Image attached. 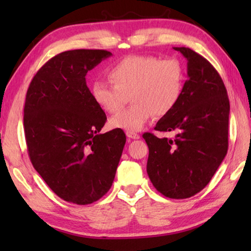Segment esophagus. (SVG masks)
Returning a JSON list of instances; mask_svg holds the SVG:
<instances>
[{
	"label": "esophagus",
	"instance_id": "esophagus-1",
	"mask_svg": "<svg viewBox=\"0 0 251 251\" xmlns=\"http://www.w3.org/2000/svg\"><path fill=\"white\" fill-rule=\"evenodd\" d=\"M126 136L130 139H139L141 136H139L137 133H134V131H126Z\"/></svg>",
	"mask_w": 251,
	"mask_h": 251
}]
</instances>
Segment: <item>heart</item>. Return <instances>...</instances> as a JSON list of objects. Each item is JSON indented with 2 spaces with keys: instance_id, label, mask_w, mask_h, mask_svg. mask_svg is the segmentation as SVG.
Returning <instances> with one entry per match:
<instances>
[{
  "instance_id": "obj_1",
  "label": "heart",
  "mask_w": 251,
  "mask_h": 251,
  "mask_svg": "<svg viewBox=\"0 0 251 251\" xmlns=\"http://www.w3.org/2000/svg\"><path fill=\"white\" fill-rule=\"evenodd\" d=\"M113 84L97 80L92 99L100 109L115 114L124 107L127 96L134 103L109 120L113 128L139 131L155 114L167 115L176 107L185 85L184 69L176 58L159 59L151 55H129L107 71Z\"/></svg>"
}]
</instances>
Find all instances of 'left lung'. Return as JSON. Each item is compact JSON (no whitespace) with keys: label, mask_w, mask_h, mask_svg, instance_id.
Instances as JSON below:
<instances>
[{"label":"left lung","mask_w":251,"mask_h":251,"mask_svg":"<svg viewBox=\"0 0 251 251\" xmlns=\"http://www.w3.org/2000/svg\"><path fill=\"white\" fill-rule=\"evenodd\" d=\"M187 58V75L179 103L157 123L155 130L175 131L174 139L145 133L150 150L147 174L155 188L173 199L202 190L228 151L229 99L222 77L201 55L174 48Z\"/></svg>","instance_id":"obj_1"}]
</instances>
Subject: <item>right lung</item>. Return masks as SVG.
I'll use <instances>...</instances> for the list:
<instances>
[{"instance_id":"obj_1","label":"right lung","mask_w":251,"mask_h":251,"mask_svg":"<svg viewBox=\"0 0 251 251\" xmlns=\"http://www.w3.org/2000/svg\"><path fill=\"white\" fill-rule=\"evenodd\" d=\"M112 53L73 50L34 75L24 105V133L33 167L59 198L88 205L108 192L126 136L100 131L106 115L92 99L87 72Z\"/></svg>"}]
</instances>
